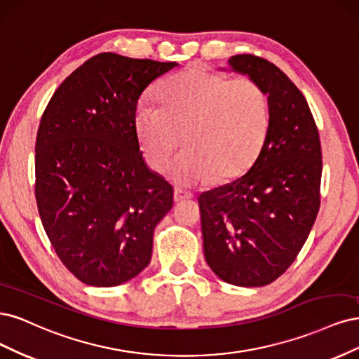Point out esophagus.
<instances>
[{
	"label": "esophagus",
	"mask_w": 359,
	"mask_h": 359,
	"mask_svg": "<svg viewBox=\"0 0 359 359\" xmlns=\"http://www.w3.org/2000/svg\"><path fill=\"white\" fill-rule=\"evenodd\" d=\"M172 198H175V203H180V201L192 198V194L188 191H183V189H175V195H172Z\"/></svg>",
	"instance_id": "34e87169"
}]
</instances>
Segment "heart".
<instances>
[{
    "label": "heart",
    "instance_id": "1",
    "mask_svg": "<svg viewBox=\"0 0 359 359\" xmlns=\"http://www.w3.org/2000/svg\"><path fill=\"white\" fill-rule=\"evenodd\" d=\"M159 106L140 101L135 134L154 170L164 171L175 150L187 144L171 168L172 179L192 187L241 175L259 155L270 125L269 98L250 77L191 67L158 90Z\"/></svg>",
    "mask_w": 359,
    "mask_h": 359
}]
</instances>
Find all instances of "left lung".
Instances as JSON below:
<instances>
[{
  "instance_id": "obj_1",
  "label": "left lung",
  "mask_w": 359,
  "mask_h": 359,
  "mask_svg": "<svg viewBox=\"0 0 359 359\" xmlns=\"http://www.w3.org/2000/svg\"><path fill=\"white\" fill-rule=\"evenodd\" d=\"M228 64L262 86L270 125L246 175L200 195L204 257L226 283L265 286L291 267L316 221L320 140L304 95L280 68L249 53Z\"/></svg>"
}]
</instances>
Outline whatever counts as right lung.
Here are the masks:
<instances>
[{"label":"right lung","instance_id":"right-lung-1","mask_svg":"<svg viewBox=\"0 0 359 359\" xmlns=\"http://www.w3.org/2000/svg\"><path fill=\"white\" fill-rule=\"evenodd\" d=\"M176 62L92 56L55 90L36 140V200L57 258L80 282L131 280L152 257L172 187L150 171L135 134L143 90Z\"/></svg>","mask_w":359,"mask_h":359}]
</instances>
